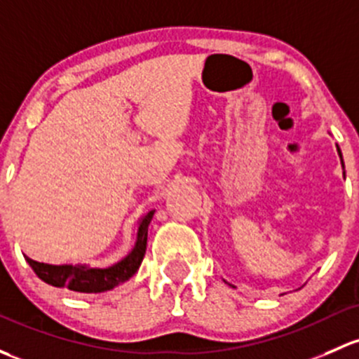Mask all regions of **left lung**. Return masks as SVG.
Returning <instances> with one entry per match:
<instances>
[{"label":"left lung","mask_w":359,"mask_h":359,"mask_svg":"<svg viewBox=\"0 0 359 359\" xmlns=\"http://www.w3.org/2000/svg\"><path fill=\"white\" fill-rule=\"evenodd\" d=\"M337 151H339V156H341V158H342V154H341V149H339V148H337Z\"/></svg>","instance_id":"obj_1"}]
</instances>
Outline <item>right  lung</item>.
<instances>
[{
  "instance_id": "obj_1",
  "label": "right lung",
  "mask_w": 359,
  "mask_h": 359,
  "mask_svg": "<svg viewBox=\"0 0 359 359\" xmlns=\"http://www.w3.org/2000/svg\"><path fill=\"white\" fill-rule=\"evenodd\" d=\"M153 215L154 211H149L148 215L142 217L141 224H139L137 243H135L130 255L127 258H123L120 263H116V265L110 266V269L96 270L72 265L55 266L46 265V263L34 262L30 258L25 259H27V263L32 266V270L36 271V275L41 280H44L50 285H55V287H65L69 290H74V292L84 294L104 292V290H110L116 287V285L127 282L137 271L142 258H144L146 244H148V225Z\"/></svg>"
}]
</instances>
